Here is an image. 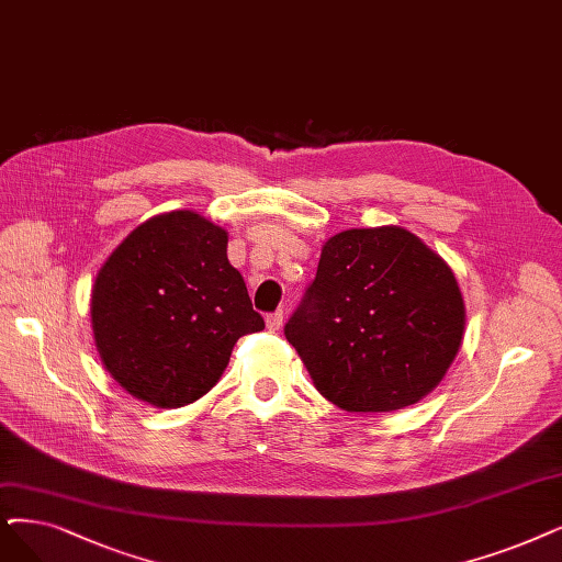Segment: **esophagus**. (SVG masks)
Wrapping results in <instances>:
<instances>
[{
  "label": "esophagus",
  "instance_id": "34e87169",
  "mask_svg": "<svg viewBox=\"0 0 562 562\" xmlns=\"http://www.w3.org/2000/svg\"><path fill=\"white\" fill-rule=\"evenodd\" d=\"M265 323H267V329H269V331H279V329L283 327V311L269 313V316L265 318Z\"/></svg>",
  "mask_w": 562,
  "mask_h": 562
}]
</instances>
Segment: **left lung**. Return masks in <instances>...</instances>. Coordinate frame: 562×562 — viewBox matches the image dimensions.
I'll use <instances>...</instances> for the list:
<instances>
[{
  "label": "left lung",
  "mask_w": 562,
  "mask_h": 562,
  "mask_svg": "<svg viewBox=\"0 0 562 562\" xmlns=\"http://www.w3.org/2000/svg\"><path fill=\"white\" fill-rule=\"evenodd\" d=\"M454 272L398 226L325 241L318 272L285 323L316 390L348 413H392L429 394L461 348Z\"/></svg>",
  "instance_id": "1"
}]
</instances>
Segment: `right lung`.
<instances>
[{"label": "right lung", "mask_w": 562, "mask_h": 562, "mask_svg": "<svg viewBox=\"0 0 562 562\" xmlns=\"http://www.w3.org/2000/svg\"><path fill=\"white\" fill-rule=\"evenodd\" d=\"M226 251V231L177 210L140 223L99 269L94 341L131 396L182 408L218 383L239 336L265 329Z\"/></svg>", "instance_id": "add662e5"}]
</instances>
